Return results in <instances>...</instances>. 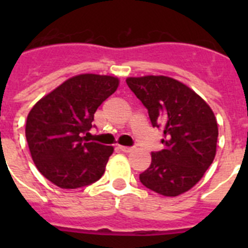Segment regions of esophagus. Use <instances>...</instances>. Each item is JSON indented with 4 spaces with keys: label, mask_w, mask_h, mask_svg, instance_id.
Listing matches in <instances>:
<instances>
[{
    "label": "esophagus",
    "mask_w": 248,
    "mask_h": 248,
    "mask_svg": "<svg viewBox=\"0 0 248 248\" xmlns=\"http://www.w3.org/2000/svg\"><path fill=\"white\" fill-rule=\"evenodd\" d=\"M120 150L123 151V153H130V151H133V148H130V146H119Z\"/></svg>",
    "instance_id": "obj_1"
}]
</instances>
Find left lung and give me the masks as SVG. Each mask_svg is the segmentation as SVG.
I'll use <instances>...</instances> for the list:
<instances>
[{"mask_svg":"<svg viewBox=\"0 0 248 248\" xmlns=\"http://www.w3.org/2000/svg\"><path fill=\"white\" fill-rule=\"evenodd\" d=\"M126 84L148 109L153 126H163L164 149L151 153L140 181L174 198L194 187L216 155L218 128L210 105L191 88L165 76L129 77Z\"/></svg>","mask_w":248,"mask_h":248,"instance_id":"left-lung-1","label":"left lung"}]
</instances>
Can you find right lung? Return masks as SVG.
<instances>
[{
	"label": "right lung",
	"instance_id": "add662e5",
	"mask_svg": "<svg viewBox=\"0 0 248 248\" xmlns=\"http://www.w3.org/2000/svg\"><path fill=\"white\" fill-rule=\"evenodd\" d=\"M117 77L74 76L33 105L26 139L38 171L61 189H78L103 176L113 146L85 139L98 107L117 91Z\"/></svg>",
	"mask_w": 248,
	"mask_h": 248
}]
</instances>
